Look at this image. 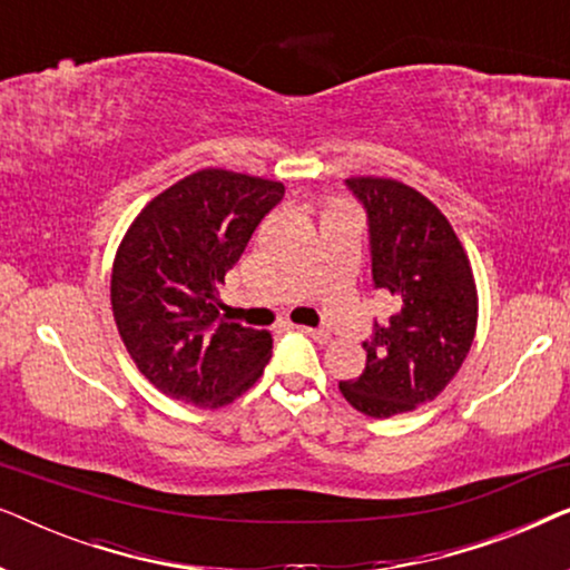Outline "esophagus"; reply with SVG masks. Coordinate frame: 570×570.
<instances>
[{
    "instance_id": "esophagus-1",
    "label": "esophagus",
    "mask_w": 570,
    "mask_h": 570,
    "mask_svg": "<svg viewBox=\"0 0 570 570\" xmlns=\"http://www.w3.org/2000/svg\"><path fill=\"white\" fill-rule=\"evenodd\" d=\"M301 334H306V337L316 340V342H330V332L326 330H314V326H295Z\"/></svg>"
}]
</instances>
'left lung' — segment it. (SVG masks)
<instances>
[{
    "mask_svg": "<svg viewBox=\"0 0 570 570\" xmlns=\"http://www.w3.org/2000/svg\"><path fill=\"white\" fill-rule=\"evenodd\" d=\"M347 186L368 209L373 283L392 295V316L373 324L365 368L340 392L384 420L435 400L462 368L478 332V285L449 217L425 194L381 176Z\"/></svg>",
    "mask_w": 570,
    "mask_h": 570,
    "instance_id": "obj_1",
    "label": "left lung"
}]
</instances>
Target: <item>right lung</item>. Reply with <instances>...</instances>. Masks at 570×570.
<instances>
[{
    "label": "right lung",
    "instance_id": "1",
    "mask_svg": "<svg viewBox=\"0 0 570 570\" xmlns=\"http://www.w3.org/2000/svg\"><path fill=\"white\" fill-rule=\"evenodd\" d=\"M283 194L272 178L202 168L147 202L124 233L114 322L139 373L170 400L225 407L269 363V332L217 322V285Z\"/></svg>",
    "mask_w": 570,
    "mask_h": 570
}]
</instances>
